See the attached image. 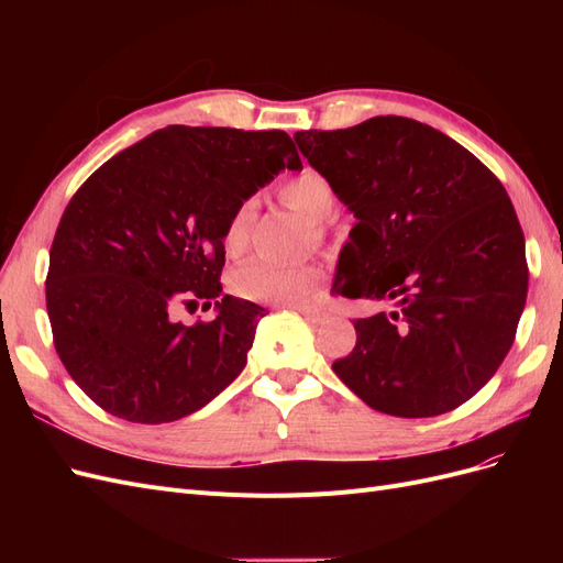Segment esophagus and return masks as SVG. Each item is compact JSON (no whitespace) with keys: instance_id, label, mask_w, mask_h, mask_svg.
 I'll return each instance as SVG.
<instances>
[{"instance_id":"1","label":"esophagus","mask_w":563,"mask_h":563,"mask_svg":"<svg viewBox=\"0 0 563 563\" xmlns=\"http://www.w3.org/2000/svg\"><path fill=\"white\" fill-rule=\"evenodd\" d=\"M291 308L296 312H300L310 323H319L323 317H327V312H323L321 308H312V305H291Z\"/></svg>"}]
</instances>
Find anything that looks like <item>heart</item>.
Listing matches in <instances>:
<instances>
[{
	"instance_id": "obj_1",
	"label": "heart",
	"mask_w": 563,
	"mask_h": 563,
	"mask_svg": "<svg viewBox=\"0 0 563 563\" xmlns=\"http://www.w3.org/2000/svg\"><path fill=\"white\" fill-rule=\"evenodd\" d=\"M282 201L312 228L327 225L335 211L333 185L317 172H302L282 185ZM255 211V199L240 201L225 225L228 253H240L249 242V228ZM319 282V269L312 265H277L263 258L236 267L230 277L232 291L253 302L298 305L312 294Z\"/></svg>"
}]
</instances>
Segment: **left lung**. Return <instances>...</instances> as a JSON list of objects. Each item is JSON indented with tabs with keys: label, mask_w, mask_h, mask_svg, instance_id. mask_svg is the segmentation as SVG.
Segmentation results:
<instances>
[{
	"label": "left lung",
	"mask_w": 563,
	"mask_h": 563,
	"mask_svg": "<svg viewBox=\"0 0 563 563\" xmlns=\"http://www.w3.org/2000/svg\"><path fill=\"white\" fill-rule=\"evenodd\" d=\"M294 141L356 218L335 294L385 305L354 321L356 345L333 362L335 376L387 416L453 411L498 371L526 305L523 232L503 183L408 117Z\"/></svg>",
	"instance_id": "1"
}]
</instances>
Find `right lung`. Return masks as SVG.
I'll return each instance as SVG.
<instances>
[{
  "label": "right lung",
  "instance_id": "right-lung-1",
  "mask_svg": "<svg viewBox=\"0 0 563 563\" xmlns=\"http://www.w3.org/2000/svg\"><path fill=\"white\" fill-rule=\"evenodd\" d=\"M284 168H302L284 131L166 126L79 187L51 244L46 310L63 366L103 411L172 422L244 371L265 308L220 296L223 236ZM199 299L217 305L211 322L170 319Z\"/></svg>",
  "mask_w": 563,
  "mask_h": 563
}]
</instances>
